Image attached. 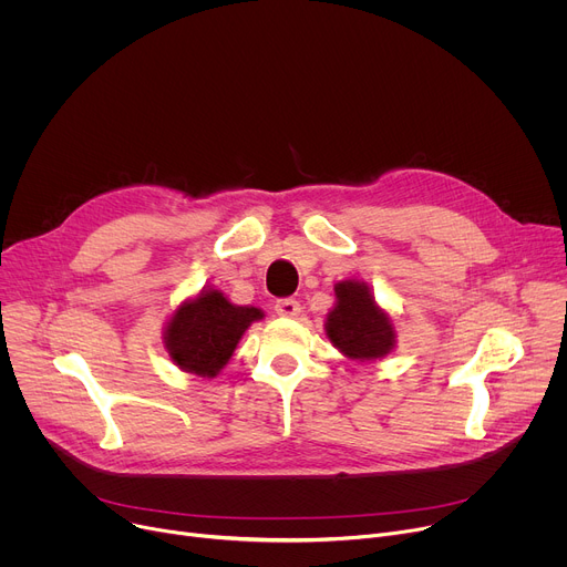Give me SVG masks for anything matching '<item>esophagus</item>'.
<instances>
[{"mask_svg": "<svg viewBox=\"0 0 567 567\" xmlns=\"http://www.w3.org/2000/svg\"><path fill=\"white\" fill-rule=\"evenodd\" d=\"M275 311L281 318H297L301 313V307H299L297 299H279L275 303Z\"/></svg>", "mask_w": 567, "mask_h": 567, "instance_id": "esophagus-1", "label": "esophagus"}]
</instances>
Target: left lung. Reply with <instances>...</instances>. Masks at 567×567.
<instances>
[{
	"mask_svg": "<svg viewBox=\"0 0 567 567\" xmlns=\"http://www.w3.org/2000/svg\"><path fill=\"white\" fill-rule=\"evenodd\" d=\"M336 307L327 313L324 331L336 350L352 361H374L393 352L395 327L374 301L365 281L336 284Z\"/></svg>",
	"mask_w": 567,
	"mask_h": 567,
	"instance_id": "left-lung-1",
	"label": "left lung"
}]
</instances>
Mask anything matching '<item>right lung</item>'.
<instances>
[{"label": "right lung", "instance_id": "1", "mask_svg": "<svg viewBox=\"0 0 567 567\" xmlns=\"http://www.w3.org/2000/svg\"><path fill=\"white\" fill-rule=\"evenodd\" d=\"M264 320L256 307H236L220 290L208 288L172 313L163 342L174 365L199 377H215L234 357L251 322Z\"/></svg>", "mask_w": 567, "mask_h": 567}]
</instances>
